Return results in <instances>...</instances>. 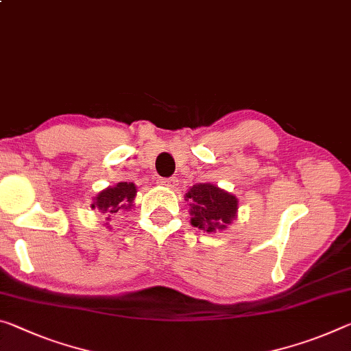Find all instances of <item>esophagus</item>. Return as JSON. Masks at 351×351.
Here are the masks:
<instances>
[{
  "mask_svg": "<svg viewBox=\"0 0 351 351\" xmlns=\"http://www.w3.org/2000/svg\"><path fill=\"white\" fill-rule=\"evenodd\" d=\"M158 182L160 186L169 187V189H175L178 186L176 178H160V180H158Z\"/></svg>",
  "mask_w": 351,
  "mask_h": 351,
  "instance_id": "esophagus-1",
  "label": "esophagus"
}]
</instances>
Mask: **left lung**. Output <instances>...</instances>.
<instances>
[{"label":"left lung","mask_w":351,"mask_h":351,"mask_svg":"<svg viewBox=\"0 0 351 351\" xmlns=\"http://www.w3.org/2000/svg\"><path fill=\"white\" fill-rule=\"evenodd\" d=\"M191 199V223L206 232L221 231L237 217V198L210 182H199L186 193Z\"/></svg>","instance_id":"left-lung-1"}]
</instances>
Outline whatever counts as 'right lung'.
Returning <instances> with one entry per match:
<instances>
[{"label":"right lung","mask_w":351,"mask_h":351,"mask_svg":"<svg viewBox=\"0 0 351 351\" xmlns=\"http://www.w3.org/2000/svg\"><path fill=\"white\" fill-rule=\"evenodd\" d=\"M136 193V184H132V182H119L117 186L108 187L99 192L98 195L93 198L92 209L108 215L106 220H110L109 214H115L119 213V210H130L132 208Z\"/></svg>","instance_id":"right-lung-1"}]
</instances>
